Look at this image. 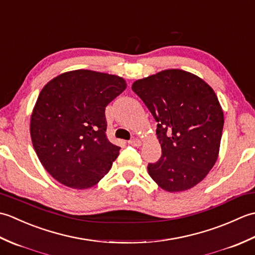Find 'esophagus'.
Returning a JSON list of instances; mask_svg holds the SVG:
<instances>
[{"label": "esophagus", "mask_w": 255, "mask_h": 255, "mask_svg": "<svg viewBox=\"0 0 255 255\" xmlns=\"http://www.w3.org/2000/svg\"><path fill=\"white\" fill-rule=\"evenodd\" d=\"M128 143H129V144H131V145H134V147H140V145L142 144L141 140L138 139V138H134V139L130 140V141H129Z\"/></svg>", "instance_id": "34e87169"}]
</instances>
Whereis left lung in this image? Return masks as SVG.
I'll return each instance as SVG.
<instances>
[{
    "label": "left lung",
    "mask_w": 255,
    "mask_h": 255,
    "mask_svg": "<svg viewBox=\"0 0 255 255\" xmlns=\"http://www.w3.org/2000/svg\"><path fill=\"white\" fill-rule=\"evenodd\" d=\"M132 91L152 114L160 160L149 175L170 193L202 182L218 159L224 112L211 86L191 72L167 69L134 81Z\"/></svg>",
    "instance_id": "8db88e82"
}]
</instances>
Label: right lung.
<instances>
[{
	"mask_svg": "<svg viewBox=\"0 0 255 255\" xmlns=\"http://www.w3.org/2000/svg\"><path fill=\"white\" fill-rule=\"evenodd\" d=\"M125 79L73 70L50 80L30 116V137L46 171L74 189L96 185L119 154L108 141L105 108L126 90Z\"/></svg>",
	"mask_w": 255,
	"mask_h": 255,
	"instance_id": "obj_1",
	"label": "right lung"
}]
</instances>
